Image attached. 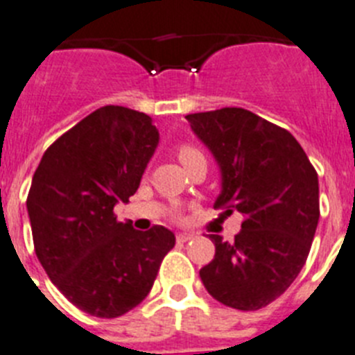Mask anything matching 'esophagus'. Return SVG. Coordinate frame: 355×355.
<instances>
[{"label": "esophagus", "mask_w": 355, "mask_h": 355, "mask_svg": "<svg viewBox=\"0 0 355 355\" xmlns=\"http://www.w3.org/2000/svg\"><path fill=\"white\" fill-rule=\"evenodd\" d=\"M192 237H193L192 233H178V235H175L178 242H189Z\"/></svg>", "instance_id": "obj_1"}]
</instances>
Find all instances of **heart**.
Wrapping results in <instances>:
<instances>
[{"label":"heart","mask_w":355,"mask_h":355,"mask_svg":"<svg viewBox=\"0 0 355 355\" xmlns=\"http://www.w3.org/2000/svg\"><path fill=\"white\" fill-rule=\"evenodd\" d=\"M198 156H202V153L199 150V148L193 147V145H181V147L178 148V157H180L181 163L189 162V159Z\"/></svg>","instance_id":"b5f03b06"}]
</instances>
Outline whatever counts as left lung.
<instances>
[{
    "mask_svg": "<svg viewBox=\"0 0 355 355\" xmlns=\"http://www.w3.org/2000/svg\"><path fill=\"white\" fill-rule=\"evenodd\" d=\"M220 168L215 208L244 215L233 242L210 235L215 257L199 271L217 302L257 311L286 293L307 260L318 219V174L289 131L248 109L187 114Z\"/></svg>",
    "mask_w": 355,
    "mask_h": 355,
    "instance_id": "obj_1",
    "label": "left lung"
}]
</instances>
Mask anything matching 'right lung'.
<instances>
[{"label": "right lung", "instance_id": "add662e5", "mask_svg": "<svg viewBox=\"0 0 355 355\" xmlns=\"http://www.w3.org/2000/svg\"><path fill=\"white\" fill-rule=\"evenodd\" d=\"M159 141L148 114L105 105L57 138L32 178L26 208L35 255L53 286L84 313L118 318L153 289L171 230L116 220Z\"/></svg>", "mask_w": 355, "mask_h": 355}]
</instances>
